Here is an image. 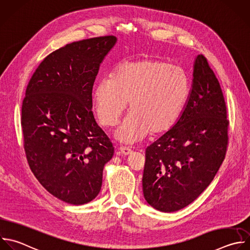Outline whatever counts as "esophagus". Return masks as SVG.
<instances>
[{
    "mask_svg": "<svg viewBox=\"0 0 250 250\" xmlns=\"http://www.w3.org/2000/svg\"><path fill=\"white\" fill-rule=\"evenodd\" d=\"M118 150H119V153H122L123 155H129L132 153V150L126 146H120Z\"/></svg>",
    "mask_w": 250,
    "mask_h": 250,
    "instance_id": "esophagus-1",
    "label": "esophagus"
}]
</instances>
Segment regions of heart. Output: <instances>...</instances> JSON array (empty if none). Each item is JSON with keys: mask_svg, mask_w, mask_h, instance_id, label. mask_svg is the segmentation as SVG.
I'll use <instances>...</instances> for the list:
<instances>
[{"mask_svg": "<svg viewBox=\"0 0 250 250\" xmlns=\"http://www.w3.org/2000/svg\"><path fill=\"white\" fill-rule=\"evenodd\" d=\"M190 94L185 68L169 62L146 59L118 65L112 77L101 79L93 99L104 126H114L129 102V115L116 132L124 143L137 142L149 133L161 135L178 122Z\"/></svg>", "mask_w": 250, "mask_h": 250, "instance_id": "1", "label": "heart"}]
</instances>
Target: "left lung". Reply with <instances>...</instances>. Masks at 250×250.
<instances>
[{
    "label": "left lung",
    "mask_w": 250,
    "mask_h": 250,
    "mask_svg": "<svg viewBox=\"0 0 250 250\" xmlns=\"http://www.w3.org/2000/svg\"><path fill=\"white\" fill-rule=\"evenodd\" d=\"M186 106L175 126L148 146L143 175L147 203L162 212L180 210L210 185L227 151V107L206 58L198 55Z\"/></svg>",
    "instance_id": "left-lung-1"
}]
</instances>
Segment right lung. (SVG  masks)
<instances>
[{
	"mask_svg": "<svg viewBox=\"0 0 250 250\" xmlns=\"http://www.w3.org/2000/svg\"><path fill=\"white\" fill-rule=\"evenodd\" d=\"M116 41L104 36L67 44L44 59L26 88L21 126L28 164L51 194L69 204L99 194L114 153L95 120L92 91Z\"/></svg>",
	"mask_w": 250,
	"mask_h": 250,
	"instance_id": "right-lung-1",
	"label": "right lung"
}]
</instances>
